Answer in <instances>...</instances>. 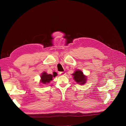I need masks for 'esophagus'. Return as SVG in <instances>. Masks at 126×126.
Instances as JSON below:
<instances>
[{
	"mask_svg": "<svg viewBox=\"0 0 126 126\" xmlns=\"http://www.w3.org/2000/svg\"><path fill=\"white\" fill-rule=\"evenodd\" d=\"M65 72H59V74L60 75H65Z\"/></svg>",
	"mask_w": 126,
	"mask_h": 126,
	"instance_id": "1",
	"label": "esophagus"
}]
</instances>
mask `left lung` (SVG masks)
I'll return each instance as SVG.
<instances>
[{
  "instance_id": "left-lung-1",
  "label": "left lung",
  "mask_w": 126,
  "mask_h": 126,
  "mask_svg": "<svg viewBox=\"0 0 126 126\" xmlns=\"http://www.w3.org/2000/svg\"><path fill=\"white\" fill-rule=\"evenodd\" d=\"M73 78L75 81L79 85H84L87 81V76L83 74L81 70L77 69L75 71L74 73L72 74Z\"/></svg>"
}]
</instances>
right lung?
Instances as JSON below:
<instances>
[{
    "instance_id": "obj_1",
    "label": "right lung",
    "mask_w": 126,
    "mask_h": 126,
    "mask_svg": "<svg viewBox=\"0 0 126 126\" xmlns=\"http://www.w3.org/2000/svg\"><path fill=\"white\" fill-rule=\"evenodd\" d=\"M57 76V72H54L53 74H48L46 72L44 71L41 74L40 76V83L42 85H47V83H49L52 80L53 77H55Z\"/></svg>"
}]
</instances>
